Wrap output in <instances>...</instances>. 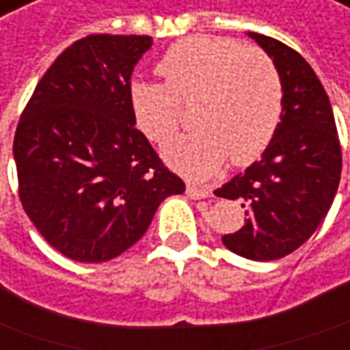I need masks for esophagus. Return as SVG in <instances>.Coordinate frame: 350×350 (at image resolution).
<instances>
[{
  "label": "esophagus",
  "mask_w": 350,
  "mask_h": 350,
  "mask_svg": "<svg viewBox=\"0 0 350 350\" xmlns=\"http://www.w3.org/2000/svg\"><path fill=\"white\" fill-rule=\"evenodd\" d=\"M186 193L190 196L191 200H205V198H209V196H211V191L209 190H205V188H198V186H191V184H188Z\"/></svg>",
  "instance_id": "1"
}]
</instances>
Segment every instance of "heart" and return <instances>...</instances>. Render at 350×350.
I'll list each match as a JSON object with an SVG mask.
<instances>
[{"instance_id":"obj_1","label":"heart","mask_w":350,"mask_h":350,"mask_svg":"<svg viewBox=\"0 0 350 350\" xmlns=\"http://www.w3.org/2000/svg\"><path fill=\"white\" fill-rule=\"evenodd\" d=\"M159 72L166 82H133L129 103L139 129L162 145L179 126V101H198V129L162 148L178 172L205 180L229 157L247 164L270 145L284 109V88L266 53L229 38L190 37L164 53Z\"/></svg>"}]
</instances>
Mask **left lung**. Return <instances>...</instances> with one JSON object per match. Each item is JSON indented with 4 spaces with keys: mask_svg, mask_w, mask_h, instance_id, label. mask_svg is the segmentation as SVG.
Masks as SVG:
<instances>
[{
    "mask_svg": "<svg viewBox=\"0 0 350 350\" xmlns=\"http://www.w3.org/2000/svg\"><path fill=\"white\" fill-rule=\"evenodd\" d=\"M280 72L284 109L260 160L215 196L239 200L245 225L221 237L249 260H276L301 247L325 219L341 180V145L333 109L313 68L276 38L247 33Z\"/></svg>",
    "mask_w": 350,
    "mask_h": 350,
    "instance_id": "8db88e82",
    "label": "left lung"
}]
</instances>
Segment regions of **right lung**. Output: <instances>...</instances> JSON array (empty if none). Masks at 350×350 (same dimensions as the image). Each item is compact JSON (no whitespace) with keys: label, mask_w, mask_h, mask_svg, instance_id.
<instances>
[{"label":"right lung","mask_w":350,"mask_h":350,"mask_svg":"<svg viewBox=\"0 0 350 350\" xmlns=\"http://www.w3.org/2000/svg\"><path fill=\"white\" fill-rule=\"evenodd\" d=\"M150 37L90 35L53 62L13 141L25 213L78 262H105L145 235L159 205L186 190L137 129L131 74Z\"/></svg>","instance_id":"1"}]
</instances>
